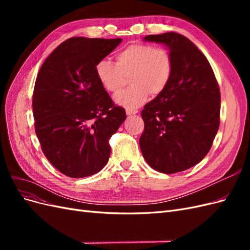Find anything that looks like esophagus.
<instances>
[{
    "instance_id": "esophagus-1",
    "label": "esophagus",
    "mask_w": 250,
    "mask_h": 250,
    "mask_svg": "<svg viewBox=\"0 0 250 250\" xmlns=\"http://www.w3.org/2000/svg\"><path fill=\"white\" fill-rule=\"evenodd\" d=\"M139 112L138 109H126V115L127 116H131V115H137Z\"/></svg>"
}]
</instances>
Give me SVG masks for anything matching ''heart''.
<instances>
[{"label":"heart","instance_id":"heart-1","mask_svg":"<svg viewBox=\"0 0 250 250\" xmlns=\"http://www.w3.org/2000/svg\"><path fill=\"white\" fill-rule=\"evenodd\" d=\"M173 62L164 48L146 43H132L116 55V63L101 59L96 65V75L101 85L110 93L123 86L130 76V86L121 90L113 100L127 109L139 107L150 95L156 96L167 87L172 76Z\"/></svg>","mask_w":250,"mask_h":250}]
</instances>
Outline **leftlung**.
<instances>
[{
    "instance_id": "left-lung-1",
    "label": "left lung",
    "mask_w": 250,
    "mask_h": 250,
    "mask_svg": "<svg viewBox=\"0 0 250 250\" xmlns=\"http://www.w3.org/2000/svg\"><path fill=\"white\" fill-rule=\"evenodd\" d=\"M143 41L167 47L173 71L167 87L142 110V154L161 173L185 171L211 147L220 123V90L207 57L186 36L167 32Z\"/></svg>"
}]
</instances>
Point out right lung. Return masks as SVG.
<instances>
[{
  "mask_svg": "<svg viewBox=\"0 0 250 250\" xmlns=\"http://www.w3.org/2000/svg\"><path fill=\"white\" fill-rule=\"evenodd\" d=\"M122 39L72 37L53 51L33 92L35 132L48 161L64 175H94L107 164L108 141L125 119L96 75Z\"/></svg>",
  "mask_w": 250,
  "mask_h": 250,
  "instance_id": "obj_1",
  "label": "right lung"
}]
</instances>
